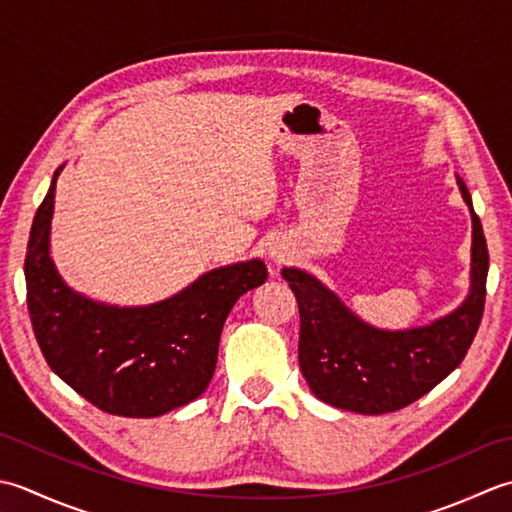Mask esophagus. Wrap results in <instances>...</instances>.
I'll use <instances>...</instances> for the list:
<instances>
[{"instance_id": "esophagus-1", "label": "esophagus", "mask_w": 512, "mask_h": 512, "mask_svg": "<svg viewBox=\"0 0 512 512\" xmlns=\"http://www.w3.org/2000/svg\"><path fill=\"white\" fill-rule=\"evenodd\" d=\"M267 254H269V260L271 263H276V265H280V263H285V260L289 258V247L283 243V241H274L269 245V249H267Z\"/></svg>"}]
</instances>
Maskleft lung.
Listing matches in <instances>:
<instances>
[{"label": "left lung", "instance_id": "1", "mask_svg": "<svg viewBox=\"0 0 512 512\" xmlns=\"http://www.w3.org/2000/svg\"><path fill=\"white\" fill-rule=\"evenodd\" d=\"M455 179L471 212L473 245L471 287L451 314L422 327L380 329L314 274L283 267L300 311V371L318 400L362 415L400 411L460 367L484 314L488 249L468 187Z\"/></svg>", "mask_w": 512, "mask_h": 512}]
</instances>
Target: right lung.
<instances>
[{
  "label": "right lung",
  "instance_id": "right-lung-1",
  "mask_svg": "<svg viewBox=\"0 0 512 512\" xmlns=\"http://www.w3.org/2000/svg\"><path fill=\"white\" fill-rule=\"evenodd\" d=\"M35 214L26 252L28 311L48 367L97 409L156 417L210 384L229 311L263 285L260 258L216 267L165 300L141 307L97 302L66 285L50 256L57 176Z\"/></svg>",
  "mask_w": 512,
  "mask_h": 512
}]
</instances>
